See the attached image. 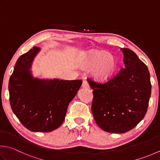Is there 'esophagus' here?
I'll use <instances>...</instances> for the list:
<instances>
[{
	"instance_id": "1",
	"label": "esophagus",
	"mask_w": 160,
	"mask_h": 160,
	"mask_svg": "<svg viewBox=\"0 0 160 160\" xmlns=\"http://www.w3.org/2000/svg\"><path fill=\"white\" fill-rule=\"evenodd\" d=\"M82 87L83 88H85V89H89V84L87 82V80H83L82 82Z\"/></svg>"
}]
</instances>
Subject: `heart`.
<instances>
[{
  "mask_svg": "<svg viewBox=\"0 0 160 160\" xmlns=\"http://www.w3.org/2000/svg\"><path fill=\"white\" fill-rule=\"evenodd\" d=\"M84 69L90 70L93 78L99 82L109 80L117 70V61L114 55L105 51H91L80 60Z\"/></svg>",
  "mask_w": 160,
  "mask_h": 160,
  "instance_id": "1",
  "label": "heart"
}]
</instances>
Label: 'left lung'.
Wrapping results in <instances>:
<instances>
[{
	"label": "left lung",
	"mask_w": 160,
	"mask_h": 160,
	"mask_svg": "<svg viewBox=\"0 0 160 160\" xmlns=\"http://www.w3.org/2000/svg\"><path fill=\"white\" fill-rule=\"evenodd\" d=\"M124 68L104 84L88 79L93 91L92 111L98 126L112 133H125L142 121L147 112L151 84L146 65L129 48H121Z\"/></svg>",
	"instance_id": "left-lung-1"
}]
</instances>
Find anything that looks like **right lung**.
<instances>
[{
    "mask_svg": "<svg viewBox=\"0 0 160 160\" xmlns=\"http://www.w3.org/2000/svg\"><path fill=\"white\" fill-rule=\"evenodd\" d=\"M40 51L39 47L34 46L17 59L9 81V102L14 114L27 129L48 132L64 122L68 104L82 81L34 77L31 68Z\"/></svg>",
    "mask_w": 160,
    "mask_h": 160,
    "instance_id": "1",
    "label": "right lung"
}]
</instances>
